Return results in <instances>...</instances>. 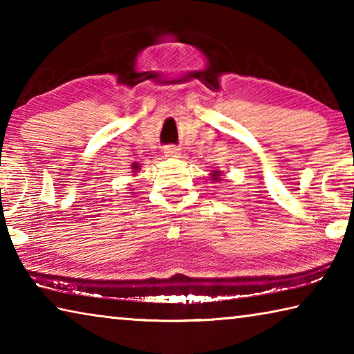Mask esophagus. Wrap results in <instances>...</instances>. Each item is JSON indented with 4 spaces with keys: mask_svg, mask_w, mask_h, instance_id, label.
I'll list each match as a JSON object with an SVG mask.
<instances>
[{
    "mask_svg": "<svg viewBox=\"0 0 354 354\" xmlns=\"http://www.w3.org/2000/svg\"><path fill=\"white\" fill-rule=\"evenodd\" d=\"M164 154L167 156V158H181V151H179V148L175 147V145H169L164 148Z\"/></svg>",
    "mask_w": 354,
    "mask_h": 354,
    "instance_id": "obj_1",
    "label": "esophagus"
}]
</instances>
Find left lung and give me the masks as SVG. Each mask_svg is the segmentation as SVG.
Wrapping results in <instances>:
<instances>
[{"instance_id":"1","label":"left lung","mask_w":354,"mask_h":354,"mask_svg":"<svg viewBox=\"0 0 354 354\" xmlns=\"http://www.w3.org/2000/svg\"><path fill=\"white\" fill-rule=\"evenodd\" d=\"M211 176H212V181H220V176H221V171L220 170H212V173H211Z\"/></svg>"}]
</instances>
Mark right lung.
I'll return each instance as SVG.
<instances>
[{"mask_svg":"<svg viewBox=\"0 0 354 354\" xmlns=\"http://www.w3.org/2000/svg\"><path fill=\"white\" fill-rule=\"evenodd\" d=\"M137 170H139V164H134L133 165V173H137Z\"/></svg>","mask_w":354,"mask_h":354,"instance_id":"1","label":"right lung"}]
</instances>
